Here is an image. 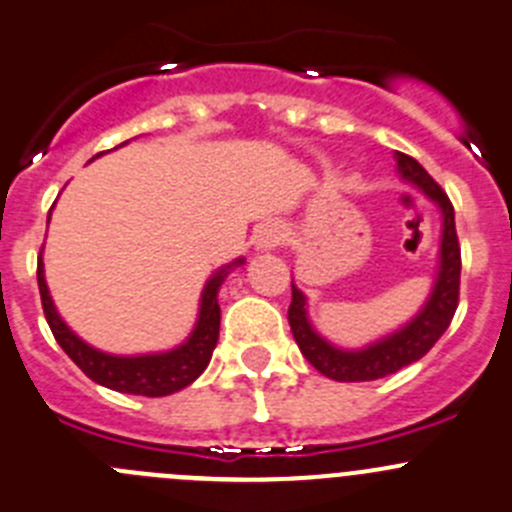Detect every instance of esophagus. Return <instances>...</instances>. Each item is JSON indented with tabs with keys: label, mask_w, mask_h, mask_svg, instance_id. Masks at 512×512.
Wrapping results in <instances>:
<instances>
[{
	"label": "esophagus",
	"mask_w": 512,
	"mask_h": 512,
	"mask_svg": "<svg viewBox=\"0 0 512 512\" xmlns=\"http://www.w3.org/2000/svg\"><path fill=\"white\" fill-rule=\"evenodd\" d=\"M255 240H257V247H260V250H272V247H278L285 242V227L278 222L262 224V227L257 229Z\"/></svg>",
	"instance_id": "esophagus-1"
}]
</instances>
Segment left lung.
<instances>
[{
  "mask_svg": "<svg viewBox=\"0 0 512 512\" xmlns=\"http://www.w3.org/2000/svg\"><path fill=\"white\" fill-rule=\"evenodd\" d=\"M396 166H399V174L404 179L419 186L442 209L444 229L442 247H439L437 283H434L427 305L419 310V315L409 326H404L394 336L384 338V341L374 343V346L364 348V351H341V348L323 341L308 323V315H305V295L293 285V300H290L288 308L290 331H293V338L300 346V351H303V356L323 376H328L333 381L384 379V376L396 374L404 366L419 361L422 356H427L429 348L450 328L457 303H460L462 255L455 229V207H452L450 197L442 191V186L427 174V169L417 159H412L407 154H396Z\"/></svg>",
  "mask_w": 512,
  "mask_h": 512,
  "instance_id": "left-lung-1",
  "label": "left lung"
}]
</instances>
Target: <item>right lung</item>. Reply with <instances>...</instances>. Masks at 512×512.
I'll return each mask as SVG.
<instances>
[{
  "label": "right lung",
  "mask_w": 512,
  "mask_h": 512,
  "mask_svg": "<svg viewBox=\"0 0 512 512\" xmlns=\"http://www.w3.org/2000/svg\"><path fill=\"white\" fill-rule=\"evenodd\" d=\"M242 262V260H237ZM234 262V265H237ZM229 267V265H227ZM227 267L214 275L202 293V308H199L197 328L191 331L189 341L184 346L174 348L169 353H154V356H111L98 348L88 346L70 331L52 305L50 290H47L45 275H42V257L37 262V285H40L42 310H45L47 326L52 336L60 343V348L73 358L78 369L95 384L108 386L121 394L138 396H169L174 391L184 389L191 381L199 379L212 358L214 346L219 338V285L227 278Z\"/></svg>",
  "instance_id": "add662e5"
}]
</instances>
